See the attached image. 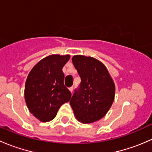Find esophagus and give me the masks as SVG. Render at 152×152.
I'll use <instances>...</instances> for the list:
<instances>
[{
    "instance_id": "esophagus-1",
    "label": "esophagus",
    "mask_w": 152,
    "mask_h": 152,
    "mask_svg": "<svg viewBox=\"0 0 152 152\" xmlns=\"http://www.w3.org/2000/svg\"><path fill=\"white\" fill-rule=\"evenodd\" d=\"M69 90H70V93H73V87H70V88H69Z\"/></svg>"
}]
</instances>
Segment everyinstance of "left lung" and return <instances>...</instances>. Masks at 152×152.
I'll return each mask as SVG.
<instances>
[{
    "instance_id": "1",
    "label": "left lung",
    "mask_w": 152,
    "mask_h": 152,
    "mask_svg": "<svg viewBox=\"0 0 152 152\" xmlns=\"http://www.w3.org/2000/svg\"><path fill=\"white\" fill-rule=\"evenodd\" d=\"M72 61L82 82L70 99V106L79 121L93 123L102 118L113 104L115 83L107 67L98 59L75 55Z\"/></svg>"
}]
</instances>
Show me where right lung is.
<instances>
[{
	"mask_svg": "<svg viewBox=\"0 0 152 152\" xmlns=\"http://www.w3.org/2000/svg\"><path fill=\"white\" fill-rule=\"evenodd\" d=\"M70 57V55L48 56L28 73L24 90L26 103L29 112L41 122L53 120L59 107L71 98V93L64 85L62 72Z\"/></svg>",
	"mask_w": 152,
	"mask_h": 152,
	"instance_id": "1",
	"label": "right lung"
}]
</instances>
